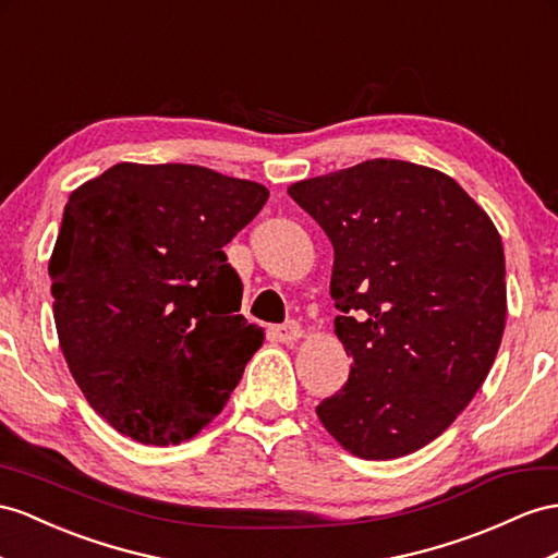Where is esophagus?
<instances>
[{
    "label": "esophagus",
    "instance_id": "34e87169",
    "mask_svg": "<svg viewBox=\"0 0 558 558\" xmlns=\"http://www.w3.org/2000/svg\"><path fill=\"white\" fill-rule=\"evenodd\" d=\"M270 337H274L276 341H284V344H290V341H296L299 337H302V325H299L296 320L274 325L270 327Z\"/></svg>",
    "mask_w": 558,
    "mask_h": 558
}]
</instances>
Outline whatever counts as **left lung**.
<instances>
[{
	"mask_svg": "<svg viewBox=\"0 0 558 558\" xmlns=\"http://www.w3.org/2000/svg\"><path fill=\"white\" fill-rule=\"evenodd\" d=\"M330 238L335 332L353 367L316 408L363 460L424 448L488 377L507 316L505 250L462 185L403 160H367L290 185Z\"/></svg>",
	"mask_w": 558,
	"mask_h": 558,
	"instance_id": "left-lung-1",
	"label": "left lung"
}]
</instances>
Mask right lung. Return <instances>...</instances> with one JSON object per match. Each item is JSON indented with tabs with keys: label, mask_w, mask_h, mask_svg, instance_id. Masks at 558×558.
I'll list each match as a JSON object with an SVG mask.
<instances>
[{
	"label": "right lung",
	"mask_w": 558,
	"mask_h": 558,
	"mask_svg": "<svg viewBox=\"0 0 558 558\" xmlns=\"http://www.w3.org/2000/svg\"><path fill=\"white\" fill-rule=\"evenodd\" d=\"M262 183L197 165L120 162L70 195L49 262L65 363L89 405L146 446L217 417L262 347L223 247Z\"/></svg>",
	"instance_id": "right-lung-1"
}]
</instances>
